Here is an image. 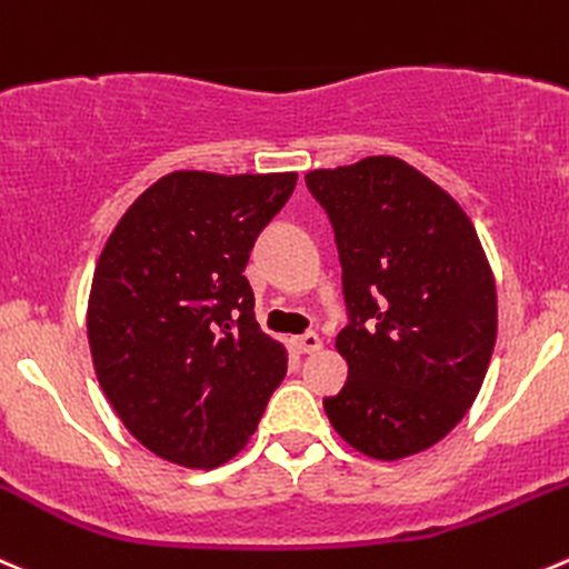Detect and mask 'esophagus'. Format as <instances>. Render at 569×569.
Segmentation results:
<instances>
[{"label": "esophagus", "instance_id": "esophagus-1", "mask_svg": "<svg viewBox=\"0 0 569 569\" xmlns=\"http://www.w3.org/2000/svg\"><path fill=\"white\" fill-rule=\"evenodd\" d=\"M295 347H297V350H300V352H317V350H322V336L313 333V330H308V333L297 336Z\"/></svg>", "mask_w": 569, "mask_h": 569}]
</instances>
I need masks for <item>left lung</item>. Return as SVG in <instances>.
Segmentation results:
<instances>
[{
    "label": "left lung",
    "mask_w": 569,
    "mask_h": 569,
    "mask_svg": "<svg viewBox=\"0 0 569 569\" xmlns=\"http://www.w3.org/2000/svg\"><path fill=\"white\" fill-rule=\"evenodd\" d=\"M330 217L350 325L347 383L325 413L358 453L397 461L448 437L478 397L498 339V295L459 202L406 161L313 169Z\"/></svg>",
    "instance_id": "1"
}]
</instances>
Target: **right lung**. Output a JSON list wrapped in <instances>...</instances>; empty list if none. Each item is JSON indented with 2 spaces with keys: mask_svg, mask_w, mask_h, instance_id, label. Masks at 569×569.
<instances>
[{
  "mask_svg": "<svg viewBox=\"0 0 569 569\" xmlns=\"http://www.w3.org/2000/svg\"><path fill=\"white\" fill-rule=\"evenodd\" d=\"M295 172H172L138 197L93 269L88 345L127 431L161 459L211 470L256 433L286 347L256 322L244 267Z\"/></svg>",
  "mask_w": 569,
  "mask_h": 569,
  "instance_id": "1",
  "label": "right lung"
}]
</instances>
